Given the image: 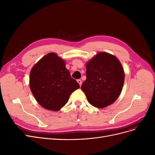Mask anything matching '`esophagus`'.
Segmentation results:
<instances>
[{
  "label": "esophagus",
  "instance_id": "1",
  "mask_svg": "<svg viewBox=\"0 0 155 155\" xmlns=\"http://www.w3.org/2000/svg\"><path fill=\"white\" fill-rule=\"evenodd\" d=\"M77 81H78V83L79 84V85H81V84H82V81L81 80V79H78L77 80Z\"/></svg>",
  "mask_w": 155,
  "mask_h": 155
}]
</instances>
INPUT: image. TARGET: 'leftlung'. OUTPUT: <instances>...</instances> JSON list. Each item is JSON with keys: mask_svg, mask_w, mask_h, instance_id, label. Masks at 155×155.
<instances>
[{"mask_svg": "<svg viewBox=\"0 0 155 155\" xmlns=\"http://www.w3.org/2000/svg\"><path fill=\"white\" fill-rule=\"evenodd\" d=\"M86 76L81 88L92 106L106 107L119 97L125 74L120 61L113 55L107 52L97 54L87 63Z\"/></svg>", "mask_w": 155, "mask_h": 155, "instance_id": "left-lung-1", "label": "left lung"}]
</instances>
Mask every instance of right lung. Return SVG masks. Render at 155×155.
<instances>
[{
    "mask_svg": "<svg viewBox=\"0 0 155 155\" xmlns=\"http://www.w3.org/2000/svg\"><path fill=\"white\" fill-rule=\"evenodd\" d=\"M30 87L39 105L46 109L58 111L67 104L79 85L70 76L64 61L55 53H50L31 68Z\"/></svg>",
    "mask_w": 155,
    "mask_h": 155,
    "instance_id": "right-lung-1",
    "label": "right lung"
}]
</instances>
